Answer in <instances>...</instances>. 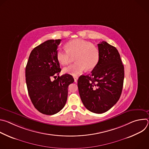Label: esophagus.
I'll list each match as a JSON object with an SVG mask.
<instances>
[{
	"label": "esophagus",
	"mask_w": 149,
	"mask_h": 149,
	"mask_svg": "<svg viewBox=\"0 0 149 149\" xmlns=\"http://www.w3.org/2000/svg\"><path fill=\"white\" fill-rule=\"evenodd\" d=\"M74 81H75V82H77V80H78V77H77V76H75V77H74Z\"/></svg>",
	"instance_id": "1"
}]
</instances>
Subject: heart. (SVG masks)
<instances>
[{"instance_id":"1","label":"heart","mask_w":149,"mask_h":149,"mask_svg":"<svg viewBox=\"0 0 149 149\" xmlns=\"http://www.w3.org/2000/svg\"><path fill=\"white\" fill-rule=\"evenodd\" d=\"M65 50H58L56 56L60 64L67 65L75 57L74 64L63 69L65 74L76 76L81 74L87 68L91 70L98 63L100 51L98 48L90 42L76 39L65 44Z\"/></svg>"}]
</instances>
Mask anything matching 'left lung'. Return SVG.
Here are the masks:
<instances>
[{"mask_svg": "<svg viewBox=\"0 0 149 149\" xmlns=\"http://www.w3.org/2000/svg\"><path fill=\"white\" fill-rule=\"evenodd\" d=\"M100 59L90 74L81 75L78 87L81 101L89 111L101 114L117 103L121 94L124 65L116 47L105 41L98 44Z\"/></svg>", "mask_w": 149, "mask_h": 149, "instance_id": "obj_1", "label": "left lung"}]
</instances>
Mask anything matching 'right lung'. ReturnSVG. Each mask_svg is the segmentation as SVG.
<instances>
[{
  "instance_id": "1",
  "label": "right lung",
  "mask_w": 149,
  "mask_h": 149,
  "mask_svg": "<svg viewBox=\"0 0 149 149\" xmlns=\"http://www.w3.org/2000/svg\"><path fill=\"white\" fill-rule=\"evenodd\" d=\"M61 40H48L35 47L30 54L25 70L31 100L37 110L46 115L55 114L63 108L69 85L74 81L70 74L58 75L61 69L56 54ZM52 77L55 80L52 81Z\"/></svg>"
}]
</instances>
